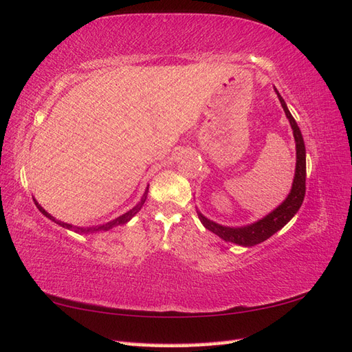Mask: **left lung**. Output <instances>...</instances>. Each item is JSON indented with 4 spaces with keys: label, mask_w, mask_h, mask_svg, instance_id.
Wrapping results in <instances>:
<instances>
[{
    "label": "left lung",
    "mask_w": 352,
    "mask_h": 352,
    "mask_svg": "<svg viewBox=\"0 0 352 352\" xmlns=\"http://www.w3.org/2000/svg\"><path fill=\"white\" fill-rule=\"evenodd\" d=\"M274 91L277 97H279L280 104L285 111V116H287V118L289 120L294 139H296V154H297L296 174H294L292 187H291L289 195L287 196V199H285L280 206H277L272 213H268L263 219L256 220V222H253L250 225H244V226H225V225L216 223L213 220H210L208 217L204 216L201 211L196 210L198 211V217L201 220V223L206 226L208 231L216 234L225 241L239 244V246H244V248H252L255 246V244L263 243L267 239H270L273 234L282 230V228L297 214L301 204H303L305 193H306V148H305L303 136H301L300 127L297 126L296 120H294V117L291 116L288 106L282 99V96L276 88Z\"/></svg>",
    "instance_id": "8db88e82"
}]
</instances>
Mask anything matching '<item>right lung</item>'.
<instances>
[{"instance_id":"add662e5","label":"right lung","mask_w":352,"mask_h":352,"mask_svg":"<svg viewBox=\"0 0 352 352\" xmlns=\"http://www.w3.org/2000/svg\"><path fill=\"white\" fill-rule=\"evenodd\" d=\"M146 195H148V187H146L145 189V192H144V195H142V198H141V201H139L136 206L132 208V210H129L127 213H124V214H121L120 217H117V219H113V220H111V222H108V223H103V225H97V226H88V228H80V226H73V225H70V223H65V222H61V220H56L54 216H51L47 213V211L40 206V204L34 199V204H36V207L38 208V211L40 213H42L43 216H46L47 219H51L52 222H55L56 225H60V226H63V228H65V230H70V231H75V232H78V234H94V232H99V231H109V230H112L113 226H118V225H124V223H127L130 219H132L139 210L142 208V206H144V202H145V199H146Z\"/></svg>"}]
</instances>
